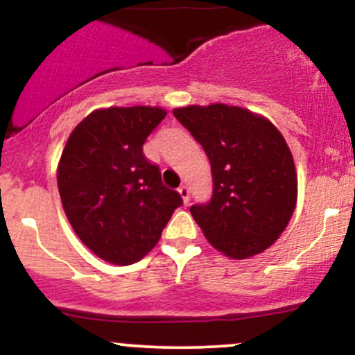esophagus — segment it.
<instances>
[{
    "mask_svg": "<svg viewBox=\"0 0 355 355\" xmlns=\"http://www.w3.org/2000/svg\"><path fill=\"white\" fill-rule=\"evenodd\" d=\"M178 193H180V197L183 198V203H189V200H190V191H189V187H187V185H182L180 189H178Z\"/></svg>",
    "mask_w": 355,
    "mask_h": 355,
    "instance_id": "34e87169",
    "label": "esophagus"
}]
</instances>
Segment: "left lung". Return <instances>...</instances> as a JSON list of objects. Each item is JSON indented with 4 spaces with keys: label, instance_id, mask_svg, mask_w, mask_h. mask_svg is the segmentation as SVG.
<instances>
[{
    "label": "left lung",
    "instance_id": "1",
    "mask_svg": "<svg viewBox=\"0 0 355 355\" xmlns=\"http://www.w3.org/2000/svg\"><path fill=\"white\" fill-rule=\"evenodd\" d=\"M173 115L209 157L214 193L190 214L207 240L235 260L268 248L291 222L297 172L291 148L266 116L211 103L175 108Z\"/></svg>",
    "mask_w": 355,
    "mask_h": 355
}]
</instances>
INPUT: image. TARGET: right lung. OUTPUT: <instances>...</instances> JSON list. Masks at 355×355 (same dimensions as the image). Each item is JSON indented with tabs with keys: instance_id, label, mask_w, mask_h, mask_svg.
Listing matches in <instances>:
<instances>
[{
	"instance_id": "1",
	"label": "right lung",
	"mask_w": 355,
	"mask_h": 355,
	"mask_svg": "<svg viewBox=\"0 0 355 355\" xmlns=\"http://www.w3.org/2000/svg\"><path fill=\"white\" fill-rule=\"evenodd\" d=\"M165 116L160 107L95 110L61 152V205L78 239L105 262L130 266L144 259L182 205L180 193L166 189L144 155L146 137Z\"/></svg>"
}]
</instances>
